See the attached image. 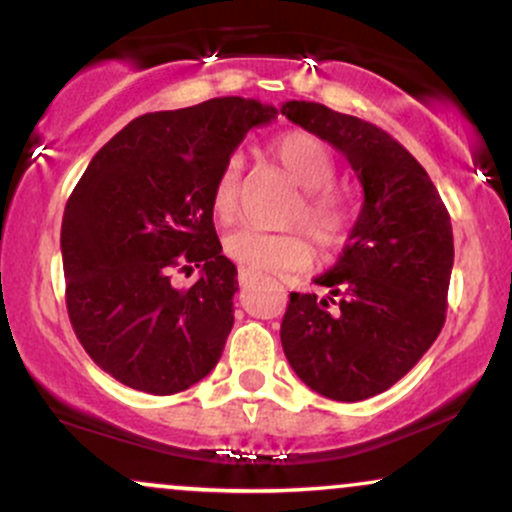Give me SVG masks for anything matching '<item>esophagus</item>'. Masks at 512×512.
I'll return each mask as SVG.
<instances>
[{
	"instance_id": "obj_1",
	"label": "esophagus",
	"mask_w": 512,
	"mask_h": 512,
	"mask_svg": "<svg viewBox=\"0 0 512 512\" xmlns=\"http://www.w3.org/2000/svg\"><path fill=\"white\" fill-rule=\"evenodd\" d=\"M255 272H250V269H245V267H240L238 269V284H250L252 279H255Z\"/></svg>"
}]
</instances>
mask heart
<instances>
[{
  "label": "heart",
  "mask_w": 512,
  "mask_h": 512,
  "mask_svg": "<svg viewBox=\"0 0 512 512\" xmlns=\"http://www.w3.org/2000/svg\"><path fill=\"white\" fill-rule=\"evenodd\" d=\"M269 156L284 168V173L303 187L301 197L293 204L291 221L303 223L310 236L325 252L339 250L351 233L349 199L332 190L334 158L322 139L310 132H284L269 142ZM240 158L228 156L211 185V209L216 219L231 221L238 211ZM223 250L245 269L257 272H291L305 269L315 260V248L301 231L267 233L260 228L243 226L228 233Z\"/></svg>",
  "instance_id": "1"
}]
</instances>
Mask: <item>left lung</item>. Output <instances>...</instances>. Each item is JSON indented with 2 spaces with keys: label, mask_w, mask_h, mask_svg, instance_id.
Instances as JSON below:
<instances>
[{
  "label": "left lung",
  "mask_w": 512,
  "mask_h": 512,
  "mask_svg": "<svg viewBox=\"0 0 512 512\" xmlns=\"http://www.w3.org/2000/svg\"><path fill=\"white\" fill-rule=\"evenodd\" d=\"M281 115L342 151L363 187L342 257L315 279L330 296L291 293L281 346L310 390L361 402L402 380L443 330L450 214L421 163L385 129L320 103L289 101Z\"/></svg>",
  "instance_id": "obj_1"
}]
</instances>
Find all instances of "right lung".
Segmentation results:
<instances>
[{"mask_svg": "<svg viewBox=\"0 0 512 512\" xmlns=\"http://www.w3.org/2000/svg\"><path fill=\"white\" fill-rule=\"evenodd\" d=\"M274 117L238 96L146 113L76 182L60 238L67 313L86 354L122 385L175 395L219 363L238 272L221 255L211 185L245 134ZM187 263L203 274L175 290L172 269Z\"/></svg>", "mask_w": 512, "mask_h": 512, "instance_id": "add662e5", "label": "right lung"}]
</instances>
